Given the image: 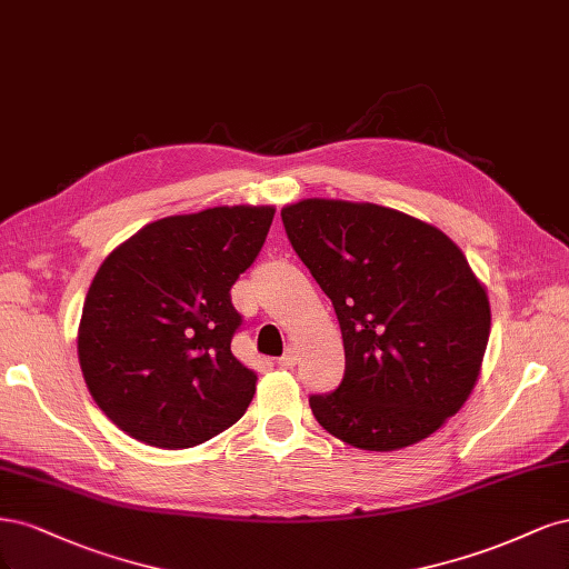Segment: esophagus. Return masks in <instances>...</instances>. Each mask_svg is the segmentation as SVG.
I'll list each match as a JSON object with an SVG mask.
<instances>
[{"instance_id":"esophagus-1","label":"esophagus","mask_w":569,"mask_h":569,"mask_svg":"<svg viewBox=\"0 0 569 569\" xmlns=\"http://www.w3.org/2000/svg\"><path fill=\"white\" fill-rule=\"evenodd\" d=\"M296 361H298V355H296V350H292V347H288V350L283 352V357H279L281 369H292V366H296Z\"/></svg>"}]
</instances>
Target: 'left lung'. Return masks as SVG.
<instances>
[{"mask_svg":"<svg viewBox=\"0 0 569 569\" xmlns=\"http://www.w3.org/2000/svg\"><path fill=\"white\" fill-rule=\"evenodd\" d=\"M286 236L333 302L345 376L309 397L319 423L366 451L420 442L466 405L489 340V300L463 252L405 212L309 198Z\"/></svg>","mask_w":569,"mask_h":569,"instance_id":"left-lung-1","label":"left lung"}]
</instances>
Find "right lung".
<instances>
[{"label":"right lung","mask_w":569,"mask_h":569,"mask_svg":"<svg viewBox=\"0 0 569 569\" xmlns=\"http://www.w3.org/2000/svg\"><path fill=\"white\" fill-rule=\"evenodd\" d=\"M273 208H212L137 231L89 286L78 357L99 409L139 442L189 449L231 428L254 376L231 355L243 317L231 286L254 262Z\"/></svg>","instance_id":"1"}]
</instances>
